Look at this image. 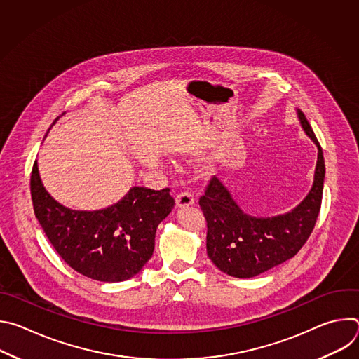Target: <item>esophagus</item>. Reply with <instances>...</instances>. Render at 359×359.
Here are the masks:
<instances>
[{
    "instance_id": "34e87169",
    "label": "esophagus",
    "mask_w": 359,
    "mask_h": 359,
    "mask_svg": "<svg viewBox=\"0 0 359 359\" xmlns=\"http://www.w3.org/2000/svg\"><path fill=\"white\" fill-rule=\"evenodd\" d=\"M176 203H177L179 208L191 206V204L194 203V197H193V194H191L189 190H184V191H180V193L176 196Z\"/></svg>"
}]
</instances>
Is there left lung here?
Segmentation results:
<instances>
[{"label": "left lung", "instance_id": "1", "mask_svg": "<svg viewBox=\"0 0 359 359\" xmlns=\"http://www.w3.org/2000/svg\"><path fill=\"white\" fill-rule=\"evenodd\" d=\"M297 112L302 129L318 146V159L314 184L292 212L267 219L248 216L216 177L210 179L198 200L208 223L209 259L229 276L255 277L292 259L314 230L321 209L325 163L309 121L301 111Z\"/></svg>", "mask_w": 359, "mask_h": 359}]
</instances>
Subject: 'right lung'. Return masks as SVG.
<instances>
[{
    "label": "right lung",
    "mask_w": 359,
    "mask_h": 359,
    "mask_svg": "<svg viewBox=\"0 0 359 359\" xmlns=\"http://www.w3.org/2000/svg\"><path fill=\"white\" fill-rule=\"evenodd\" d=\"M31 196L35 217L62 260L79 274L105 283L125 281L142 270L155 250L159 223L175 206L169 187L135 186L107 209L71 210L45 190L36 161Z\"/></svg>",
    "instance_id": "obj_1"
}]
</instances>
